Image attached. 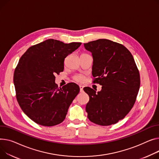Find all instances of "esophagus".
<instances>
[{"label": "esophagus", "mask_w": 159, "mask_h": 159, "mask_svg": "<svg viewBox=\"0 0 159 159\" xmlns=\"http://www.w3.org/2000/svg\"><path fill=\"white\" fill-rule=\"evenodd\" d=\"M79 88H80V92H83V88H84V86H82V85H80L79 86Z\"/></svg>", "instance_id": "esophagus-1"}]
</instances>
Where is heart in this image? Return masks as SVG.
<instances>
[{"label": "heart", "instance_id": "b5f03b06", "mask_svg": "<svg viewBox=\"0 0 159 159\" xmlns=\"http://www.w3.org/2000/svg\"><path fill=\"white\" fill-rule=\"evenodd\" d=\"M73 79L79 82H83L85 80V78L82 75H76L73 77Z\"/></svg>", "mask_w": 159, "mask_h": 159}]
</instances>
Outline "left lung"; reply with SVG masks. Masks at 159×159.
I'll return each instance as SVG.
<instances>
[{"label": "left lung", "instance_id": "8db88e82", "mask_svg": "<svg viewBox=\"0 0 159 159\" xmlns=\"http://www.w3.org/2000/svg\"><path fill=\"white\" fill-rule=\"evenodd\" d=\"M92 53L93 82L102 85L96 92L84 88L89 97L86 111L93 123L109 126L128 114L135 102L140 75L130 52L123 45L106 39L84 43Z\"/></svg>", "mask_w": 159, "mask_h": 159}]
</instances>
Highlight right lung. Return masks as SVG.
<instances>
[{"instance_id":"1","label":"right lung","mask_w":159,"mask_h":159,"mask_svg":"<svg viewBox=\"0 0 159 159\" xmlns=\"http://www.w3.org/2000/svg\"><path fill=\"white\" fill-rule=\"evenodd\" d=\"M80 45L48 39L29 47L20 57L13 76L16 100L37 124L52 126L65 119L80 89L73 82L58 88L55 75L63 71L65 59Z\"/></svg>"}]
</instances>
